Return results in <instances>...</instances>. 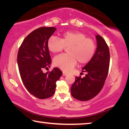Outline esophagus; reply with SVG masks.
Masks as SVG:
<instances>
[{
    "instance_id": "obj_1",
    "label": "esophagus",
    "mask_w": 129,
    "mask_h": 129,
    "mask_svg": "<svg viewBox=\"0 0 129 129\" xmlns=\"http://www.w3.org/2000/svg\"><path fill=\"white\" fill-rule=\"evenodd\" d=\"M67 75H68V73H66V72H62V76H67Z\"/></svg>"
}]
</instances>
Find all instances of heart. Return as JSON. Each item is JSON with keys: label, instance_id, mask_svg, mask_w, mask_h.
Instances as JSON below:
<instances>
[{"label": "heart", "instance_id": "b5f03b06", "mask_svg": "<svg viewBox=\"0 0 129 129\" xmlns=\"http://www.w3.org/2000/svg\"><path fill=\"white\" fill-rule=\"evenodd\" d=\"M47 47L52 53L62 52L69 47V53L61 54L53 58V64L64 71H71L78 61L85 64L92 59L95 51V43L93 39L87 38L86 35L80 31H67L61 39L52 36L47 41Z\"/></svg>", "mask_w": 129, "mask_h": 129}]
</instances>
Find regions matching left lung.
<instances>
[{
  "label": "left lung",
  "instance_id": "8db88e82",
  "mask_svg": "<svg viewBox=\"0 0 129 129\" xmlns=\"http://www.w3.org/2000/svg\"><path fill=\"white\" fill-rule=\"evenodd\" d=\"M97 47L93 57L82 68L85 77H76L71 87V94L80 101H88L101 90L108 75L110 52L108 44L101 36H96Z\"/></svg>",
  "mask_w": 129,
  "mask_h": 129
}]
</instances>
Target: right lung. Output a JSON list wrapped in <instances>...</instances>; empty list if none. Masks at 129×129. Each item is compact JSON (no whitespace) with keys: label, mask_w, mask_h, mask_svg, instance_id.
Returning <instances> with one entry per match:
<instances>
[{"label":"right lung","mask_w":129,"mask_h":129,"mask_svg":"<svg viewBox=\"0 0 129 129\" xmlns=\"http://www.w3.org/2000/svg\"><path fill=\"white\" fill-rule=\"evenodd\" d=\"M56 29L43 27L34 30L23 40L17 53V64L23 84L31 94L40 99L54 94L56 82L62 74L58 68L43 72L52 61L47 41Z\"/></svg>","instance_id":"obj_1"}]
</instances>
